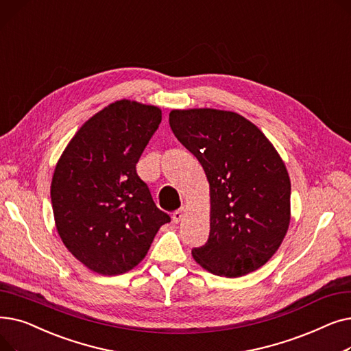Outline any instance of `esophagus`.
Wrapping results in <instances>:
<instances>
[{
  "label": "esophagus",
  "mask_w": 351,
  "mask_h": 351,
  "mask_svg": "<svg viewBox=\"0 0 351 351\" xmlns=\"http://www.w3.org/2000/svg\"><path fill=\"white\" fill-rule=\"evenodd\" d=\"M183 217H185V209H183V208L175 210L173 215H172V219H173L175 223H179Z\"/></svg>",
  "instance_id": "esophagus-1"
}]
</instances>
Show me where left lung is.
I'll return each mask as SVG.
<instances>
[{"mask_svg":"<svg viewBox=\"0 0 351 351\" xmlns=\"http://www.w3.org/2000/svg\"><path fill=\"white\" fill-rule=\"evenodd\" d=\"M178 141L204 166L210 185L208 242L193 247L210 273L241 278L263 266L290 223V179L262 131L230 110H172Z\"/></svg>","mask_w":351,"mask_h":351,"instance_id":"1","label":"left lung"}]
</instances>
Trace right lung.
<instances>
[{
    "label": "right lung",
    "instance_id": "right-lung-1",
    "mask_svg": "<svg viewBox=\"0 0 351 351\" xmlns=\"http://www.w3.org/2000/svg\"><path fill=\"white\" fill-rule=\"evenodd\" d=\"M160 121L156 106L110 104L81 126L55 168L51 202L58 233L66 249L99 274L134 269L159 228L171 222L136 173Z\"/></svg>",
    "mask_w": 351,
    "mask_h": 351
}]
</instances>
